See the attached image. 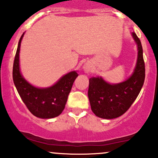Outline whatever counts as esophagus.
I'll use <instances>...</instances> for the list:
<instances>
[{
	"mask_svg": "<svg viewBox=\"0 0 158 158\" xmlns=\"http://www.w3.org/2000/svg\"><path fill=\"white\" fill-rule=\"evenodd\" d=\"M83 69H84L85 72V73H89L90 71H91V67L88 64H86L83 66Z\"/></svg>",
	"mask_w": 158,
	"mask_h": 158,
	"instance_id": "obj_1",
	"label": "esophagus"
}]
</instances>
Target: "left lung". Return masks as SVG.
<instances>
[{"mask_svg":"<svg viewBox=\"0 0 158 158\" xmlns=\"http://www.w3.org/2000/svg\"><path fill=\"white\" fill-rule=\"evenodd\" d=\"M138 49L137 60L132 75L124 82L110 84L101 76L89 79L88 98L95 115L112 119L122 115L135 101L145 81V63L141 42L134 32L131 34Z\"/></svg>","mask_w":158,"mask_h":158,"instance_id":"1","label":"left lung"}]
</instances>
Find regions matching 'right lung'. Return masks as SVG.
Masks as SVG:
<instances>
[{
  "label": "right lung",
  "mask_w": 158,
  "mask_h": 158,
  "mask_svg": "<svg viewBox=\"0 0 158 158\" xmlns=\"http://www.w3.org/2000/svg\"><path fill=\"white\" fill-rule=\"evenodd\" d=\"M24 34L19 42L13 63V79L15 86L22 101L33 115L45 119L57 117L64 110L67 98L78 73L76 71L68 73L48 88H37L30 84L22 76L19 67L20 46Z\"/></svg>",
  "instance_id": "obj_1"
}]
</instances>
